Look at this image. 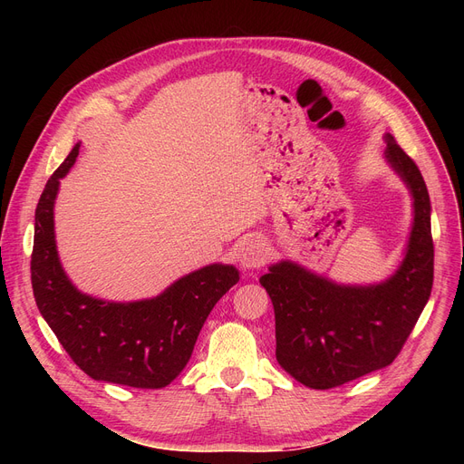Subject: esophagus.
Masks as SVG:
<instances>
[{
    "instance_id": "34e87169",
    "label": "esophagus",
    "mask_w": 464,
    "mask_h": 464,
    "mask_svg": "<svg viewBox=\"0 0 464 464\" xmlns=\"http://www.w3.org/2000/svg\"><path fill=\"white\" fill-rule=\"evenodd\" d=\"M266 257H269V248H266V242L261 237L248 238L238 252V263L242 269H257V266L265 265Z\"/></svg>"
}]
</instances>
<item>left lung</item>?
<instances>
[{
  "label": "left lung",
  "mask_w": 464,
  "mask_h": 464,
  "mask_svg": "<svg viewBox=\"0 0 464 464\" xmlns=\"http://www.w3.org/2000/svg\"><path fill=\"white\" fill-rule=\"evenodd\" d=\"M383 160L411 198V229L393 275L340 284L282 259L259 278L276 322V361L299 383L331 389L392 364L430 297V199L418 165L385 133Z\"/></svg>",
  "instance_id": "8db88e82"
}]
</instances>
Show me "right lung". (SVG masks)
Instances as JSON below:
<instances>
[{
	"label": "right lung",
	"mask_w": 464,
	"mask_h": 464,
	"mask_svg": "<svg viewBox=\"0 0 464 464\" xmlns=\"http://www.w3.org/2000/svg\"><path fill=\"white\" fill-rule=\"evenodd\" d=\"M81 142L48 179L35 210L32 287L44 322L90 378L139 389H161L188 364L214 304L238 282L233 265L210 263L130 303L97 299L63 271L54 233L60 180L75 165Z\"/></svg>",
	"instance_id": "right-lung-1"
}]
</instances>
